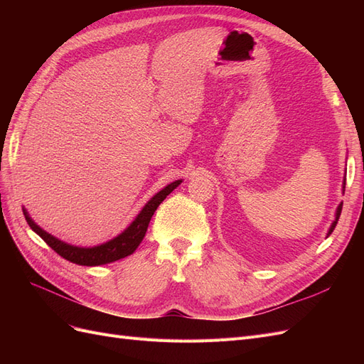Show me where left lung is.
<instances>
[{
  "instance_id": "obj_1",
  "label": "left lung",
  "mask_w": 364,
  "mask_h": 364,
  "mask_svg": "<svg viewBox=\"0 0 364 364\" xmlns=\"http://www.w3.org/2000/svg\"><path fill=\"white\" fill-rule=\"evenodd\" d=\"M345 185H346V179H343V193H345ZM341 206H343V203H340V205L337 206V209H336V218H334V222L331 223V226H329L326 237L331 235V232H333L334 228H336V225H337V222H338V217H340V214H341Z\"/></svg>"
}]
</instances>
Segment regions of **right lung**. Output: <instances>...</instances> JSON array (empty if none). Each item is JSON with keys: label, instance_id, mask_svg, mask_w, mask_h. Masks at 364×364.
Masks as SVG:
<instances>
[{"label": "right lung", "instance_id": "right-lung-1", "mask_svg": "<svg viewBox=\"0 0 364 364\" xmlns=\"http://www.w3.org/2000/svg\"><path fill=\"white\" fill-rule=\"evenodd\" d=\"M181 182L182 179L174 181L167 186H164L161 191H158L144 205V208L141 209L134 222H132L123 232L118 234L112 240L106 241V243L97 245L92 247H82V246L65 243V241L48 234L47 230H43L38 223H35V220L30 217L26 208H23V213L26 215L28 226L35 230V232L46 241L54 252H58L60 257L74 264H79V266H102V264H109V262L118 261L121 258H126L136 250V247L139 246L142 238H144L147 232L151 215L155 214L156 208L164 202L165 197H167L176 186L181 185Z\"/></svg>", "mask_w": 364, "mask_h": 364}]
</instances>
